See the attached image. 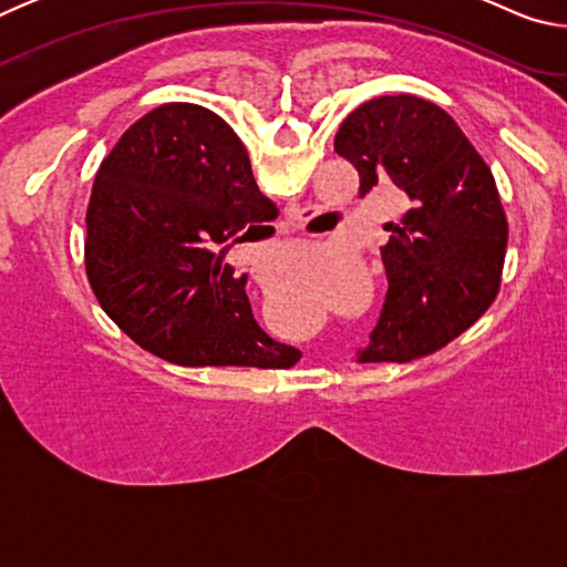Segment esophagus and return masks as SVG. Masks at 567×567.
<instances>
[{
	"mask_svg": "<svg viewBox=\"0 0 567 567\" xmlns=\"http://www.w3.org/2000/svg\"><path fill=\"white\" fill-rule=\"evenodd\" d=\"M290 225L295 229L302 225V213H300V209H295V213L290 215ZM252 280L260 285V290H267V287L272 285V272L270 270H262V267H257V270H252Z\"/></svg>",
	"mask_w": 567,
	"mask_h": 567,
	"instance_id": "34e87169",
	"label": "esophagus"
}]
</instances>
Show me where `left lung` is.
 <instances>
[{
    "instance_id": "8db88e82",
    "label": "left lung",
    "mask_w": 567,
    "mask_h": 567,
    "mask_svg": "<svg viewBox=\"0 0 567 567\" xmlns=\"http://www.w3.org/2000/svg\"><path fill=\"white\" fill-rule=\"evenodd\" d=\"M360 197L392 182L410 199L385 225L388 292L360 362H410L445 348L501 290L507 219L485 159L437 104L395 94L360 104L334 134Z\"/></svg>"
}]
</instances>
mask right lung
<instances>
[{"label": "right lung", "instance_id": "obj_1", "mask_svg": "<svg viewBox=\"0 0 567 567\" xmlns=\"http://www.w3.org/2000/svg\"><path fill=\"white\" fill-rule=\"evenodd\" d=\"M272 215L233 127L199 104H162L122 134L94 177L90 285L122 332L162 360L290 368L300 350L257 324L247 275L225 265L227 249Z\"/></svg>", "mask_w": 567, "mask_h": 567}]
</instances>
